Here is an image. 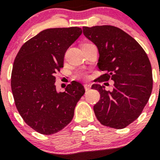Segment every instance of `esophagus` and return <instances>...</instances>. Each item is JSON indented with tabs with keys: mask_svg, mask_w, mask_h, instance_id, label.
<instances>
[{
	"mask_svg": "<svg viewBox=\"0 0 160 160\" xmlns=\"http://www.w3.org/2000/svg\"><path fill=\"white\" fill-rule=\"evenodd\" d=\"M84 88L86 90H89L90 88H91V85L88 84V83H87V84H84Z\"/></svg>",
	"mask_w": 160,
	"mask_h": 160,
	"instance_id": "1",
	"label": "esophagus"
}]
</instances>
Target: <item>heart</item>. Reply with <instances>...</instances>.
I'll use <instances>...</instances> for the list:
<instances>
[{
	"label": "heart",
	"mask_w": 160,
	"mask_h": 160,
	"mask_svg": "<svg viewBox=\"0 0 160 160\" xmlns=\"http://www.w3.org/2000/svg\"><path fill=\"white\" fill-rule=\"evenodd\" d=\"M87 77V74L85 71H80L77 73V78H85Z\"/></svg>",
	"instance_id": "heart-1"
}]
</instances>
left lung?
<instances>
[{
  "label": "left lung",
  "mask_w": 160,
  "mask_h": 160,
  "mask_svg": "<svg viewBox=\"0 0 160 160\" xmlns=\"http://www.w3.org/2000/svg\"><path fill=\"white\" fill-rule=\"evenodd\" d=\"M83 34L97 46L98 66L106 73L98 79L114 81L111 91L104 86L91 88L101 98L94 106L96 118L102 125L122 129L140 115L152 94L153 80L148 55L136 41L112 25L83 27Z\"/></svg>",
  "instance_id": "1"
}]
</instances>
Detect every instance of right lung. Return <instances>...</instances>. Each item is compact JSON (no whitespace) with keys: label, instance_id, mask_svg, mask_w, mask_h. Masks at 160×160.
Returning a JSON list of instances; mask_svg holds the SVG:
<instances>
[{"label":"right lung","instance_id":"right-lung-1","mask_svg":"<svg viewBox=\"0 0 160 160\" xmlns=\"http://www.w3.org/2000/svg\"><path fill=\"white\" fill-rule=\"evenodd\" d=\"M82 32L78 27L42 30L24 44L14 60L11 88L17 109L24 121L41 134L52 135L70 123L84 94V87L78 82L68 85L64 92L55 86L65 53Z\"/></svg>","mask_w":160,"mask_h":160}]
</instances>
